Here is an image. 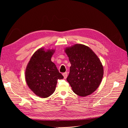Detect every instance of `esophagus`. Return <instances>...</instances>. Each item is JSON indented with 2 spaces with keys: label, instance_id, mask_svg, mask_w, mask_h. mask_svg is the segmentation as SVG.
Instances as JSON below:
<instances>
[{
  "label": "esophagus",
  "instance_id": "1",
  "mask_svg": "<svg viewBox=\"0 0 128 128\" xmlns=\"http://www.w3.org/2000/svg\"><path fill=\"white\" fill-rule=\"evenodd\" d=\"M63 75L64 76V79H66L67 78V77H68V72H64L63 74Z\"/></svg>",
  "mask_w": 128,
  "mask_h": 128
}]
</instances>
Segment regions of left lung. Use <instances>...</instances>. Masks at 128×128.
<instances>
[{
  "label": "left lung",
  "instance_id": "8db88e82",
  "mask_svg": "<svg viewBox=\"0 0 128 128\" xmlns=\"http://www.w3.org/2000/svg\"><path fill=\"white\" fill-rule=\"evenodd\" d=\"M71 64L67 81L72 91L80 96H86L94 92L103 76V65L90 48L76 44L65 50Z\"/></svg>",
  "mask_w": 128,
  "mask_h": 128
}]
</instances>
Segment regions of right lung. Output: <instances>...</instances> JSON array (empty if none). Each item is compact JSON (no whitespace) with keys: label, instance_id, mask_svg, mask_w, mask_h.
Listing matches in <instances>:
<instances>
[{"label":"right lung","instance_id":"right-lung-1","mask_svg":"<svg viewBox=\"0 0 128 128\" xmlns=\"http://www.w3.org/2000/svg\"><path fill=\"white\" fill-rule=\"evenodd\" d=\"M53 50L44 48L36 51L32 56L25 70V79L30 90L37 96L46 98L54 92L58 79L64 78L51 58Z\"/></svg>","mask_w":128,"mask_h":128}]
</instances>
